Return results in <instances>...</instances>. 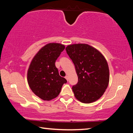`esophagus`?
I'll return each mask as SVG.
<instances>
[{
  "label": "esophagus",
  "instance_id": "obj_1",
  "mask_svg": "<svg viewBox=\"0 0 133 133\" xmlns=\"http://www.w3.org/2000/svg\"><path fill=\"white\" fill-rule=\"evenodd\" d=\"M65 78H66V79L68 81L69 80V76H66V77H65Z\"/></svg>",
  "mask_w": 133,
  "mask_h": 133
}]
</instances>
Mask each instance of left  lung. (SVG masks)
<instances>
[{
  "label": "left lung",
  "instance_id": "8db88e82",
  "mask_svg": "<svg viewBox=\"0 0 133 133\" xmlns=\"http://www.w3.org/2000/svg\"><path fill=\"white\" fill-rule=\"evenodd\" d=\"M66 52L75 64L78 83L72 87L75 97L83 103L98 100L109 83L107 60L97 49L87 44L68 45Z\"/></svg>",
  "mask_w": 133,
  "mask_h": 133
}]
</instances>
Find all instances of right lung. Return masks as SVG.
Wrapping results in <instances>:
<instances>
[{"mask_svg": "<svg viewBox=\"0 0 133 133\" xmlns=\"http://www.w3.org/2000/svg\"><path fill=\"white\" fill-rule=\"evenodd\" d=\"M65 49L64 45L50 43L36 54L29 65L27 78L29 87L35 95L50 101L57 97L66 78L61 77L55 62Z\"/></svg>", "mask_w": 133, "mask_h": 133, "instance_id": "add662e5", "label": "right lung"}]
</instances>
